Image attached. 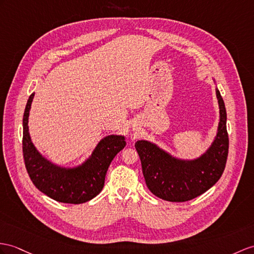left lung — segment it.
I'll use <instances>...</instances> for the list:
<instances>
[{
  "label": "left lung",
  "instance_id": "8db88e82",
  "mask_svg": "<svg viewBox=\"0 0 254 254\" xmlns=\"http://www.w3.org/2000/svg\"><path fill=\"white\" fill-rule=\"evenodd\" d=\"M216 98L220 107L218 133L212 145L199 158L181 160L151 142H135L146 187L158 198L172 202L190 200L212 188L223 174L228 154L226 110L218 89Z\"/></svg>",
  "mask_w": 254,
  "mask_h": 254
}]
</instances>
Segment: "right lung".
<instances>
[{
  "instance_id": "1",
  "label": "right lung",
  "mask_w": 254,
  "mask_h": 254,
  "mask_svg": "<svg viewBox=\"0 0 254 254\" xmlns=\"http://www.w3.org/2000/svg\"><path fill=\"white\" fill-rule=\"evenodd\" d=\"M34 94L29 97L23 114L22 153L31 181L54 200L65 203H83L96 197L103 189L109 166L126 145L123 135L103 138L91 156L76 168L65 169L48 162L31 142L28 119Z\"/></svg>"
}]
</instances>
